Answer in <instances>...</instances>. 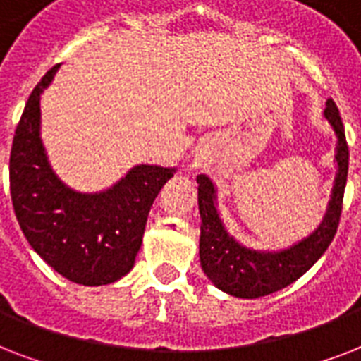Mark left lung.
<instances>
[{
  "label": "left lung",
  "mask_w": 361,
  "mask_h": 361,
  "mask_svg": "<svg viewBox=\"0 0 361 361\" xmlns=\"http://www.w3.org/2000/svg\"><path fill=\"white\" fill-rule=\"evenodd\" d=\"M337 135V178L330 208L319 231L298 245L279 252L251 251L228 236L215 208V189L208 176H197L200 209V264L217 288L236 298H260L274 294L300 279L334 241L341 221L343 197L348 174V144L336 103L328 99L324 110Z\"/></svg>",
  "instance_id": "left-lung-1"
}]
</instances>
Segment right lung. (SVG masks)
Wrapping results in <instances>:
<instances>
[{"mask_svg":"<svg viewBox=\"0 0 361 361\" xmlns=\"http://www.w3.org/2000/svg\"><path fill=\"white\" fill-rule=\"evenodd\" d=\"M59 65L31 92L14 130L8 181L25 240L59 275L86 286L121 279L135 264L147 214L174 169L140 164L101 195L71 191L48 164L39 136L41 93Z\"/></svg>","mask_w":361,"mask_h":361,"instance_id":"obj_1","label":"right lung"}]
</instances>
